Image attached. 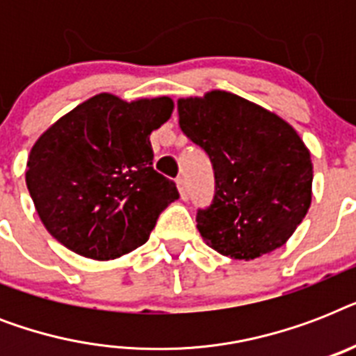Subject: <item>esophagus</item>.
Segmentation results:
<instances>
[{"label":"esophagus","instance_id":"esophagus-1","mask_svg":"<svg viewBox=\"0 0 356 356\" xmlns=\"http://www.w3.org/2000/svg\"><path fill=\"white\" fill-rule=\"evenodd\" d=\"M177 190L181 194V200H188V186H186L184 179H177Z\"/></svg>","mask_w":356,"mask_h":356}]
</instances>
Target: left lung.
<instances>
[{
	"instance_id": "8db88e82",
	"label": "left lung",
	"mask_w": 356,
	"mask_h": 356,
	"mask_svg": "<svg viewBox=\"0 0 356 356\" xmlns=\"http://www.w3.org/2000/svg\"><path fill=\"white\" fill-rule=\"evenodd\" d=\"M179 125L214 168L212 205L195 222L207 245L236 260L281 248L312 201V161L296 129L275 113L223 90L181 97Z\"/></svg>"
}]
</instances>
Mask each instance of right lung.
Listing matches in <instances>:
<instances>
[{"label":"right lung","instance_id":"obj_1","mask_svg":"<svg viewBox=\"0 0 356 356\" xmlns=\"http://www.w3.org/2000/svg\"><path fill=\"white\" fill-rule=\"evenodd\" d=\"M172 113L166 96L125 102L103 92L44 131L25 183L47 233L94 260L147 242L159 214L179 197L175 183L153 170L149 142Z\"/></svg>","mask_w":356,"mask_h":356}]
</instances>
